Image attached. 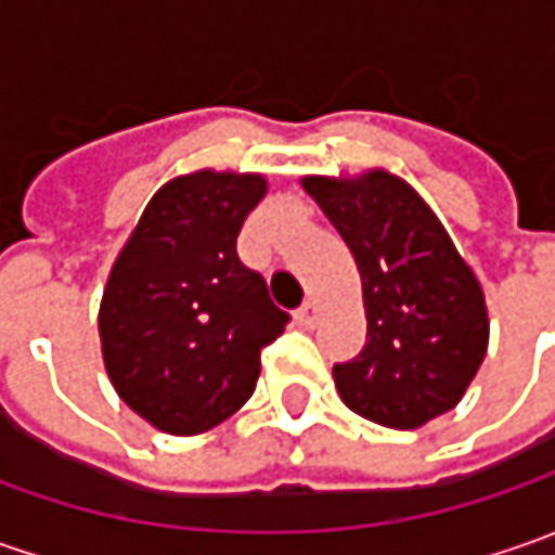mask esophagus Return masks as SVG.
Segmentation results:
<instances>
[{"label":"esophagus","instance_id":"1","mask_svg":"<svg viewBox=\"0 0 555 555\" xmlns=\"http://www.w3.org/2000/svg\"><path fill=\"white\" fill-rule=\"evenodd\" d=\"M318 314H321V309H318V302H311V299L302 309L296 311V318H299L302 327H314V324H318Z\"/></svg>","mask_w":555,"mask_h":555}]
</instances>
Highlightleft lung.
I'll return each instance as SVG.
<instances>
[{
	"label": "left lung",
	"mask_w": 555,
	"mask_h": 555,
	"mask_svg": "<svg viewBox=\"0 0 555 555\" xmlns=\"http://www.w3.org/2000/svg\"><path fill=\"white\" fill-rule=\"evenodd\" d=\"M302 188L361 271L367 343L352 361L333 364L339 398L389 429H416L448 414L488 349V309L473 268L398 176H309Z\"/></svg>",
	"instance_id": "left-lung-1"
}]
</instances>
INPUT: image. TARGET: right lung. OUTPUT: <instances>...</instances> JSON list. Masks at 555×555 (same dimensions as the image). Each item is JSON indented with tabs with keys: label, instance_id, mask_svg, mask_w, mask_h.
<instances>
[{
	"label": "right lung",
	"instance_id": "obj_1",
	"mask_svg": "<svg viewBox=\"0 0 555 555\" xmlns=\"http://www.w3.org/2000/svg\"><path fill=\"white\" fill-rule=\"evenodd\" d=\"M262 176L201 169L166 182L111 268L98 333L117 395L169 436H197L241 411L262 349L289 314L237 256Z\"/></svg>",
	"mask_w": 555,
	"mask_h": 555
}]
</instances>
